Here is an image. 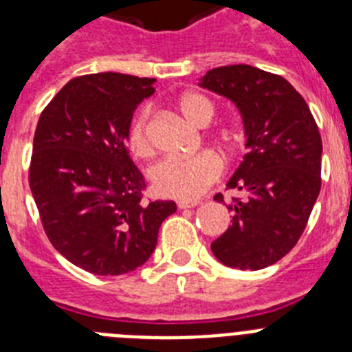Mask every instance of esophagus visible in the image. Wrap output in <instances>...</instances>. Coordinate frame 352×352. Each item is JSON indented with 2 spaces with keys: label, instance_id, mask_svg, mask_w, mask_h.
<instances>
[{
  "label": "esophagus",
  "instance_id": "34e87169",
  "mask_svg": "<svg viewBox=\"0 0 352 352\" xmlns=\"http://www.w3.org/2000/svg\"><path fill=\"white\" fill-rule=\"evenodd\" d=\"M201 204V201H178L179 210H186V208H195Z\"/></svg>",
  "mask_w": 352,
  "mask_h": 352
}]
</instances>
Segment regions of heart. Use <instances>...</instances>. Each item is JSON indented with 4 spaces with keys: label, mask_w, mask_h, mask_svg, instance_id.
Here are the masks:
<instances>
[{
    "label": "heart",
    "mask_w": 352,
    "mask_h": 352,
    "mask_svg": "<svg viewBox=\"0 0 352 352\" xmlns=\"http://www.w3.org/2000/svg\"><path fill=\"white\" fill-rule=\"evenodd\" d=\"M179 113L195 126H208L214 118V105L210 98L199 93H185L178 98ZM226 146H236L234 133H223ZM129 144L132 153L139 158H149L155 153V144L149 133V111L142 109L135 116L129 130ZM223 173V164L214 153H199L190 158H166L151 169L149 178L155 192L164 197L179 201H195L219 182Z\"/></svg>",
    "instance_id": "1"
}]
</instances>
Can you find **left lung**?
Wrapping results in <instances>:
<instances>
[{
	"label": "left lung",
	"mask_w": 352,
	"mask_h": 352,
	"mask_svg": "<svg viewBox=\"0 0 352 352\" xmlns=\"http://www.w3.org/2000/svg\"><path fill=\"white\" fill-rule=\"evenodd\" d=\"M201 86L234 102L248 148L227 183L245 199L227 204L231 227L211 252L229 268L263 270L289 254L307 227L321 190V133L303 96L276 74L229 65L206 72Z\"/></svg>",
	"instance_id": "1"
}]
</instances>
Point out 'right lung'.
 I'll return each mask as SVG.
<instances>
[{
	"mask_svg": "<svg viewBox=\"0 0 352 352\" xmlns=\"http://www.w3.org/2000/svg\"><path fill=\"white\" fill-rule=\"evenodd\" d=\"M155 79L116 72L68 80L40 114L30 188L43 231L65 259L93 275H123L149 259L174 201H142L129 155L133 111Z\"/></svg>",
	"mask_w": 352,
	"mask_h": 352,
	"instance_id": "1",
	"label": "right lung"
}]
</instances>
